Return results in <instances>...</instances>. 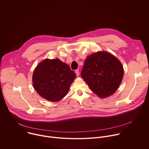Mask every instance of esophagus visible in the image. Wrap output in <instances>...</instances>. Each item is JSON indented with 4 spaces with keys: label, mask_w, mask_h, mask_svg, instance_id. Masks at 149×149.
I'll use <instances>...</instances> for the list:
<instances>
[{
    "label": "esophagus",
    "mask_w": 149,
    "mask_h": 149,
    "mask_svg": "<svg viewBox=\"0 0 149 149\" xmlns=\"http://www.w3.org/2000/svg\"><path fill=\"white\" fill-rule=\"evenodd\" d=\"M75 74H76V75H77V76H79V70H75Z\"/></svg>",
    "instance_id": "34e87169"
}]
</instances>
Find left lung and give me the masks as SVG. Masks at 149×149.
<instances>
[{
  "instance_id": "1",
  "label": "left lung",
  "mask_w": 149,
  "mask_h": 149,
  "mask_svg": "<svg viewBox=\"0 0 149 149\" xmlns=\"http://www.w3.org/2000/svg\"><path fill=\"white\" fill-rule=\"evenodd\" d=\"M81 77L100 98L109 97L118 89L124 75L120 61L109 52L100 51L85 61Z\"/></svg>"
}]
</instances>
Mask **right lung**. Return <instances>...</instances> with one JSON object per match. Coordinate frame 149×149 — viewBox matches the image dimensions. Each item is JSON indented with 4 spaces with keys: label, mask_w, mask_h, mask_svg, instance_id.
I'll return each mask as SVG.
<instances>
[{
    "label": "right lung",
    "mask_w": 149,
    "mask_h": 149,
    "mask_svg": "<svg viewBox=\"0 0 149 149\" xmlns=\"http://www.w3.org/2000/svg\"><path fill=\"white\" fill-rule=\"evenodd\" d=\"M75 77L70 66L59 59H45L34 70L33 86L42 97L58 101L67 94Z\"/></svg>",
    "instance_id": "add662e5"
}]
</instances>
